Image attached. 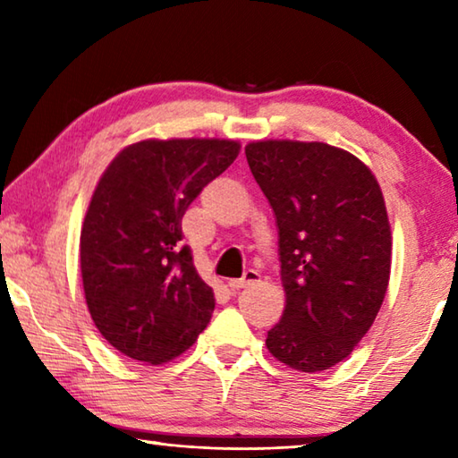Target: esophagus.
Wrapping results in <instances>:
<instances>
[{"instance_id": "34e87169", "label": "esophagus", "mask_w": 458, "mask_h": 458, "mask_svg": "<svg viewBox=\"0 0 458 458\" xmlns=\"http://www.w3.org/2000/svg\"><path fill=\"white\" fill-rule=\"evenodd\" d=\"M259 278H260V275L257 273V270L248 268L242 278H232V281H228V286H230L232 291H240V289H244V286H248V284H254V283L259 281Z\"/></svg>"}]
</instances>
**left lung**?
I'll return each instance as SVG.
<instances>
[{
  "label": "left lung",
  "instance_id": "8db88e82",
  "mask_svg": "<svg viewBox=\"0 0 458 458\" xmlns=\"http://www.w3.org/2000/svg\"><path fill=\"white\" fill-rule=\"evenodd\" d=\"M246 159L276 216L286 293L267 347L293 369H329L386 297L392 236L382 190L358 157L327 143L257 141Z\"/></svg>",
  "mask_w": 458,
  "mask_h": 458
}]
</instances>
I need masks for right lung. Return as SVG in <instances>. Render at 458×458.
<instances>
[{"instance_id":"add662e5","label":"right lung","mask_w":458,"mask_h":458,"mask_svg":"<svg viewBox=\"0 0 458 458\" xmlns=\"http://www.w3.org/2000/svg\"><path fill=\"white\" fill-rule=\"evenodd\" d=\"M238 151L222 139H149L100 177L81 232L84 297L100 335L127 358L159 366L210 323L214 291L182 242V218Z\"/></svg>"}]
</instances>
